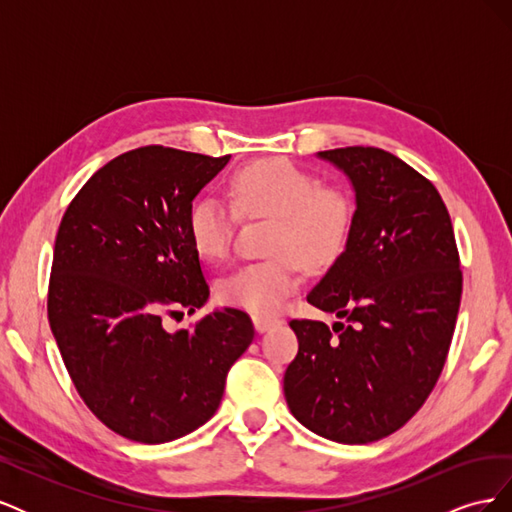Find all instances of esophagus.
<instances>
[{"mask_svg": "<svg viewBox=\"0 0 512 512\" xmlns=\"http://www.w3.org/2000/svg\"><path fill=\"white\" fill-rule=\"evenodd\" d=\"M252 320H254V327H256L258 333H265V331H269L271 327H275V324H280V320H277V318L260 316V314H256Z\"/></svg>", "mask_w": 512, "mask_h": 512, "instance_id": "1", "label": "esophagus"}]
</instances>
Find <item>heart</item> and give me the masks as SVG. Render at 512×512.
<instances>
[{"label":"heart","instance_id":"1","mask_svg":"<svg viewBox=\"0 0 512 512\" xmlns=\"http://www.w3.org/2000/svg\"><path fill=\"white\" fill-rule=\"evenodd\" d=\"M230 203L218 196L196 200L188 213L194 250L205 260L228 258L237 211L247 218H273L265 250L269 258L228 271L218 294L228 305L269 314L301 284L303 265L320 269L342 256L354 226L352 194L284 158L241 166L228 179Z\"/></svg>","mask_w":512,"mask_h":512}]
</instances>
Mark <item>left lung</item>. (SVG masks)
Segmentation results:
<instances>
[{"label":"left lung","mask_w":512,"mask_h":512,"mask_svg":"<svg viewBox=\"0 0 512 512\" xmlns=\"http://www.w3.org/2000/svg\"><path fill=\"white\" fill-rule=\"evenodd\" d=\"M356 194L346 250L307 294L337 314L290 320L299 352L284 374L294 418L322 438L376 442L421 410L446 363L463 275L451 215L433 183L378 147L320 151Z\"/></svg>","instance_id":"8db88e82"}]
</instances>
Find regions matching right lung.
Instances as JSON below:
<instances>
[{
	"instance_id": "right-lung-1",
	"label": "right lung",
	"mask_w": 512,
	"mask_h": 512,
	"mask_svg": "<svg viewBox=\"0 0 512 512\" xmlns=\"http://www.w3.org/2000/svg\"><path fill=\"white\" fill-rule=\"evenodd\" d=\"M230 156L147 145L96 170L61 218L49 322L87 408L119 436L162 444L205 425L254 339L235 307L168 333L209 286L188 232L192 200Z\"/></svg>"
}]
</instances>
